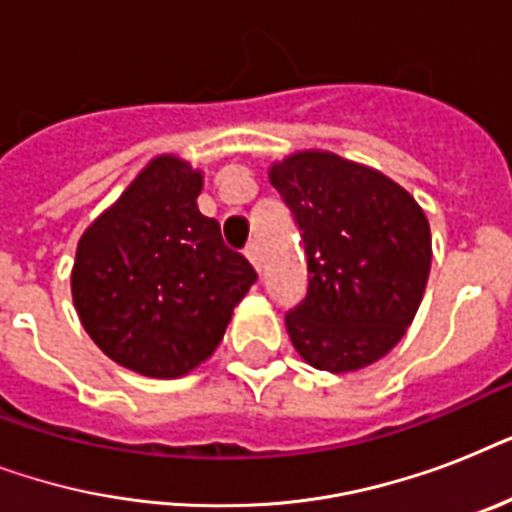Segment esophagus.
<instances>
[{"label": "esophagus", "instance_id": "1", "mask_svg": "<svg viewBox=\"0 0 512 512\" xmlns=\"http://www.w3.org/2000/svg\"><path fill=\"white\" fill-rule=\"evenodd\" d=\"M244 255H247V260L252 263V268L260 273V247H257V244H249V247L244 249Z\"/></svg>", "mask_w": 512, "mask_h": 512}]
</instances>
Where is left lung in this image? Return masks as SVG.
I'll return each mask as SVG.
<instances>
[{
	"mask_svg": "<svg viewBox=\"0 0 512 512\" xmlns=\"http://www.w3.org/2000/svg\"><path fill=\"white\" fill-rule=\"evenodd\" d=\"M268 180L292 209L308 257V295L289 340L321 372H356L406 335L428 284L430 223L406 188L332 151H297Z\"/></svg>",
	"mask_w": 512,
	"mask_h": 512,
	"instance_id": "1",
	"label": "left lung"
}]
</instances>
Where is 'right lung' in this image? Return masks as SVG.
<instances>
[{"label":"right lung","instance_id":"add662e5","mask_svg":"<svg viewBox=\"0 0 512 512\" xmlns=\"http://www.w3.org/2000/svg\"><path fill=\"white\" fill-rule=\"evenodd\" d=\"M204 175L154 156L76 244L71 295L92 342L130 372L175 380L207 361L257 273L199 212Z\"/></svg>","mask_w":512,"mask_h":512}]
</instances>
